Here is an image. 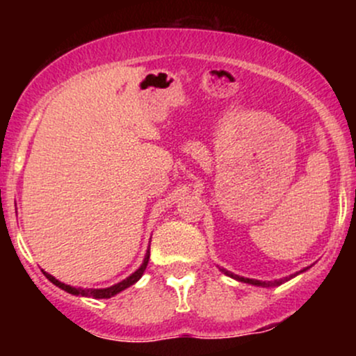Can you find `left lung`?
Masks as SVG:
<instances>
[{
  "instance_id": "1",
  "label": "left lung",
  "mask_w": 356,
  "mask_h": 356,
  "mask_svg": "<svg viewBox=\"0 0 356 356\" xmlns=\"http://www.w3.org/2000/svg\"><path fill=\"white\" fill-rule=\"evenodd\" d=\"M220 271H222L226 276L232 277V280L241 281V283H248V284H254V286H263V288H269V286H280L281 283H284V281H288V277H284V280H276V281H259V280H251V277L238 276V275H234V273L227 271V269H220ZM303 271H306V269H303ZM303 271H300V273H303ZM300 273H296V275H300ZM296 275L289 276V280H291V277H295Z\"/></svg>"
}]
</instances>
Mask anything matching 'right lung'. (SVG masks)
<instances>
[{"label": "right lung", "mask_w": 356, "mask_h": 356, "mask_svg": "<svg viewBox=\"0 0 356 356\" xmlns=\"http://www.w3.org/2000/svg\"><path fill=\"white\" fill-rule=\"evenodd\" d=\"M149 256H150V251H147V254L144 257V263H142V266L137 269L136 273H132L129 277H125L124 281H120V283L110 286V288H100V289H93V288H73L70 284H65L61 283V281L56 280V277H53L51 275H48V273L43 271V275L47 276V280H50L53 284L58 286V288L63 289V291L70 293V295H76V296H88V298H97V300H102V298H112L115 296L117 293L124 291V289L129 288V286L136 284L138 280H140L142 275H144L147 264H149Z\"/></svg>", "instance_id": "right-lung-1"}]
</instances>
